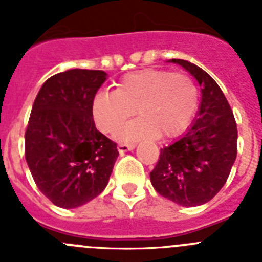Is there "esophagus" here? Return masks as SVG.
Wrapping results in <instances>:
<instances>
[{"instance_id": "34e87169", "label": "esophagus", "mask_w": 262, "mask_h": 262, "mask_svg": "<svg viewBox=\"0 0 262 262\" xmlns=\"http://www.w3.org/2000/svg\"><path fill=\"white\" fill-rule=\"evenodd\" d=\"M134 148H135V144H119L118 145V151H119V154H124V152L131 151Z\"/></svg>"}]
</instances>
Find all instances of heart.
<instances>
[{"mask_svg":"<svg viewBox=\"0 0 262 262\" xmlns=\"http://www.w3.org/2000/svg\"><path fill=\"white\" fill-rule=\"evenodd\" d=\"M200 106V89L186 73L143 69L124 75L115 90H102L92 102L93 119L103 134H114L138 111L139 120L115 134L118 142L176 138L190 126Z\"/></svg>","mask_w":262,"mask_h":262,"instance_id":"obj_1","label":"heart"}]
</instances>
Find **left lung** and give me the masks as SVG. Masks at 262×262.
<instances>
[{"label":"left lung","mask_w":262,"mask_h":262,"mask_svg":"<svg viewBox=\"0 0 262 262\" xmlns=\"http://www.w3.org/2000/svg\"><path fill=\"white\" fill-rule=\"evenodd\" d=\"M202 86V101L190 129L160 151L151 182L160 195L186 207L212 200L226 184L237 155L232 108L214 78L200 67L172 59Z\"/></svg>","instance_id":"obj_1"}]
</instances>
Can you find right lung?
Masks as SVG:
<instances>
[{
  "label": "right lung",
  "instance_id": "right-lung-1",
  "mask_svg": "<svg viewBox=\"0 0 262 262\" xmlns=\"http://www.w3.org/2000/svg\"><path fill=\"white\" fill-rule=\"evenodd\" d=\"M103 71L69 69L39 90L25 133V157L39 190L62 209L102 193L118 159L117 143L96 128L92 102Z\"/></svg>",
  "mask_w": 262,
  "mask_h": 262
}]
</instances>
